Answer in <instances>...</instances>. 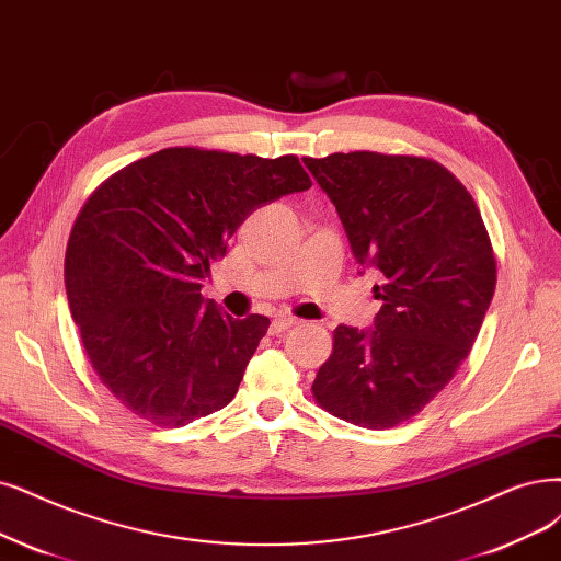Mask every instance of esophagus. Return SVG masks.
Wrapping results in <instances>:
<instances>
[{
  "mask_svg": "<svg viewBox=\"0 0 561 561\" xmlns=\"http://www.w3.org/2000/svg\"><path fill=\"white\" fill-rule=\"evenodd\" d=\"M296 323H300V319H296V317H275L273 319V330H275V333H282V330L291 328Z\"/></svg>",
  "mask_w": 561,
  "mask_h": 561,
  "instance_id": "esophagus-1",
  "label": "esophagus"
}]
</instances>
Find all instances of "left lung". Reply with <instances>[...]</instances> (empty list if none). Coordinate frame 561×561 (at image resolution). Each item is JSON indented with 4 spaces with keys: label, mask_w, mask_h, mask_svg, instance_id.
<instances>
[{
    "label": "left lung",
    "mask_w": 561,
    "mask_h": 561,
    "mask_svg": "<svg viewBox=\"0 0 561 561\" xmlns=\"http://www.w3.org/2000/svg\"><path fill=\"white\" fill-rule=\"evenodd\" d=\"M305 165L337 207L360 265H375V330L337 325L312 383L317 404L367 430L416 416L471 351L496 284L481 210L439 161L335 152Z\"/></svg>",
    "instance_id": "obj_1"
}]
</instances>
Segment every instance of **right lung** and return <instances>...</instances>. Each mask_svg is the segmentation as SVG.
Masks as SVG:
<instances>
[{
  "label": "right lung",
  "instance_id": "right-lung-1",
  "mask_svg": "<svg viewBox=\"0 0 561 561\" xmlns=\"http://www.w3.org/2000/svg\"><path fill=\"white\" fill-rule=\"evenodd\" d=\"M309 186L296 154L203 148L159 150L96 186L65 284L92 369L124 409L182 427L236 398L270 319L224 317L201 282L249 213Z\"/></svg>",
  "mask_w": 561,
  "mask_h": 561
}]
</instances>
